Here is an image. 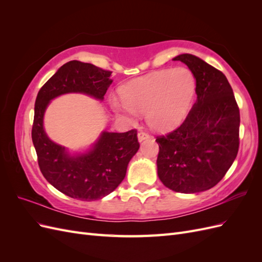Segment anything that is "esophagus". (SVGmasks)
Returning a JSON list of instances; mask_svg holds the SVG:
<instances>
[{"label": "esophagus", "mask_w": 262, "mask_h": 262, "mask_svg": "<svg viewBox=\"0 0 262 262\" xmlns=\"http://www.w3.org/2000/svg\"><path fill=\"white\" fill-rule=\"evenodd\" d=\"M148 138H149V136H148V134H147L146 132L141 131V132L138 133V140H139V142H143L144 140H146V139H148Z\"/></svg>", "instance_id": "esophagus-1"}]
</instances>
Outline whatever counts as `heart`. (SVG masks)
<instances>
[{
	"instance_id": "b5f03b06",
	"label": "heart",
	"mask_w": 262,
	"mask_h": 262,
	"mask_svg": "<svg viewBox=\"0 0 262 262\" xmlns=\"http://www.w3.org/2000/svg\"><path fill=\"white\" fill-rule=\"evenodd\" d=\"M121 99L113 97L110 106L130 121L146 114L155 130H170L188 115L195 93V78L187 68L158 71L136 78L120 90Z\"/></svg>"
}]
</instances>
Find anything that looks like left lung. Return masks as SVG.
<instances>
[{"instance_id": "1", "label": "left lung", "mask_w": 262, "mask_h": 262, "mask_svg": "<svg viewBox=\"0 0 262 262\" xmlns=\"http://www.w3.org/2000/svg\"><path fill=\"white\" fill-rule=\"evenodd\" d=\"M181 61L195 78L196 100L179 128L157 137V175L172 191L209 190L225 176L239 147V109L226 76L193 54Z\"/></svg>"}]
</instances>
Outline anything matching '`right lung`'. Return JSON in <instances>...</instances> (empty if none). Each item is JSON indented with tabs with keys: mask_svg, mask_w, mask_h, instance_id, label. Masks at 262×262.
<instances>
[{
	"mask_svg": "<svg viewBox=\"0 0 262 262\" xmlns=\"http://www.w3.org/2000/svg\"><path fill=\"white\" fill-rule=\"evenodd\" d=\"M112 72L77 60L63 64L39 91L35 102L31 139L43 177L60 192L82 201L98 200L112 193L125 177L140 144L137 130L101 131L94 143L81 152L53 142L43 125L50 102L67 94H83L102 101L112 85Z\"/></svg>",
	"mask_w": 262,
	"mask_h": 262,
	"instance_id": "obj_1",
	"label": "right lung"
}]
</instances>
